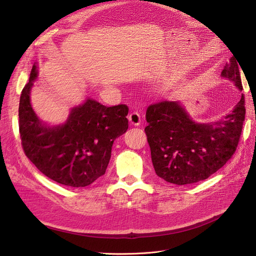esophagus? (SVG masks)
Segmentation results:
<instances>
[{
  "mask_svg": "<svg viewBox=\"0 0 256 256\" xmlns=\"http://www.w3.org/2000/svg\"><path fill=\"white\" fill-rule=\"evenodd\" d=\"M128 120H129L131 125L138 126V125H140V116L138 112L134 111V112H131V114L128 116Z\"/></svg>",
  "mask_w": 256,
  "mask_h": 256,
  "instance_id": "obj_1",
  "label": "esophagus"
}]
</instances>
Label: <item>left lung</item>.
I'll list each match as a JSON object with an SVG mask.
<instances>
[{
	"instance_id": "8db88e82",
	"label": "left lung",
	"mask_w": 256,
	"mask_h": 256,
	"mask_svg": "<svg viewBox=\"0 0 256 256\" xmlns=\"http://www.w3.org/2000/svg\"><path fill=\"white\" fill-rule=\"evenodd\" d=\"M238 60L233 56L222 71L242 90ZM246 114L244 98L230 114L213 122H196L176 100L151 104L145 128L151 160L156 174L176 185L208 178L226 164L236 150Z\"/></svg>"
}]
</instances>
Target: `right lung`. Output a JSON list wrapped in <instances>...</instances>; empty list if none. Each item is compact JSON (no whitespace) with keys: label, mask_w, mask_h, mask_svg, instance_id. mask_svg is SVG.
I'll return each instance as SVG.
<instances>
[{"label":"right lung","mask_w":256,"mask_h":256,"mask_svg":"<svg viewBox=\"0 0 256 256\" xmlns=\"http://www.w3.org/2000/svg\"><path fill=\"white\" fill-rule=\"evenodd\" d=\"M36 76L34 64L20 98L18 128L25 154L52 180L86 187L105 174L114 142L128 129V106L107 107L88 98L71 109L64 124L49 127L42 124L30 104Z\"/></svg>","instance_id":"add662e5"}]
</instances>
